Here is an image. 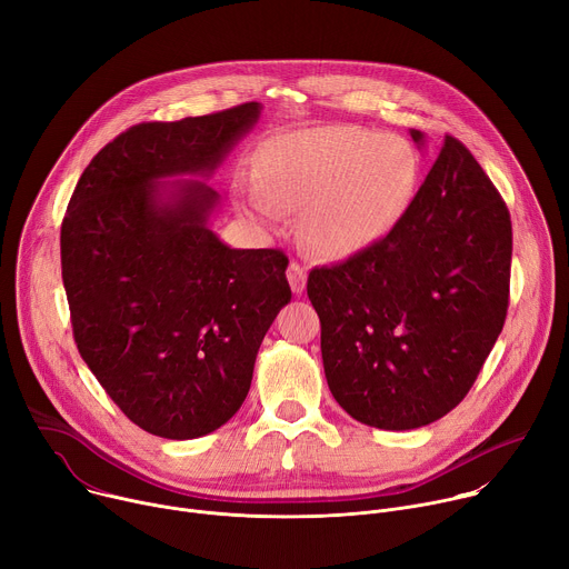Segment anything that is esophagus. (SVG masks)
I'll use <instances>...</instances> for the list:
<instances>
[{
    "mask_svg": "<svg viewBox=\"0 0 569 569\" xmlns=\"http://www.w3.org/2000/svg\"><path fill=\"white\" fill-rule=\"evenodd\" d=\"M306 279H308L306 268L299 266L297 261H290V266H288V281H290V288H292L295 295H301V292H303Z\"/></svg>",
    "mask_w": 569,
    "mask_h": 569,
    "instance_id": "1",
    "label": "esophagus"
}]
</instances>
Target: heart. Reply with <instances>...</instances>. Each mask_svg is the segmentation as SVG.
<instances>
[{
	"mask_svg": "<svg viewBox=\"0 0 569 569\" xmlns=\"http://www.w3.org/2000/svg\"><path fill=\"white\" fill-rule=\"evenodd\" d=\"M259 180H242L236 200L263 227L301 211L310 246L333 259L382 240L408 209L417 159L400 137L358 126L292 130L266 141L257 154Z\"/></svg>",
	"mask_w": 569,
	"mask_h": 569,
	"instance_id": "obj_1",
	"label": "heart"
}]
</instances>
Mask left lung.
<instances>
[{
    "instance_id": "1",
    "label": "left lung",
    "mask_w": 569,
    "mask_h": 569,
    "mask_svg": "<svg viewBox=\"0 0 569 569\" xmlns=\"http://www.w3.org/2000/svg\"><path fill=\"white\" fill-rule=\"evenodd\" d=\"M410 134L423 143L419 130ZM511 248L502 196L446 134L393 229L338 266L310 270L323 373L356 421L415 430L457 408L502 333Z\"/></svg>"
}]
</instances>
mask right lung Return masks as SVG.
<instances>
[{
	"label": "right lung",
	"mask_w": 569,
	"mask_h": 569,
	"mask_svg": "<svg viewBox=\"0 0 569 569\" xmlns=\"http://www.w3.org/2000/svg\"><path fill=\"white\" fill-rule=\"evenodd\" d=\"M261 103L150 121L101 148L60 227L80 358L119 410L164 439H196L246 400L259 347L290 301L281 250H231L207 227L211 176Z\"/></svg>",
	"instance_id": "right-lung-1"
}]
</instances>
